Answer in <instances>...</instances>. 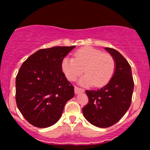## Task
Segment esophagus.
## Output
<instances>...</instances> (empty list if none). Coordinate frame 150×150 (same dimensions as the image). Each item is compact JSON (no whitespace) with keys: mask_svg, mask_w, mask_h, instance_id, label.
Wrapping results in <instances>:
<instances>
[{"mask_svg":"<svg viewBox=\"0 0 150 150\" xmlns=\"http://www.w3.org/2000/svg\"><path fill=\"white\" fill-rule=\"evenodd\" d=\"M84 92V89L79 88L77 87H75V94H79V93H82Z\"/></svg>","mask_w":150,"mask_h":150,"instance_id":"obj_1","label":"esophagus"}]
</instances>
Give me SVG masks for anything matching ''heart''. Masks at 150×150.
Here are the masks:
<instances>
[{
  "mask_svg": "<svg viewBox=\"0 0 150 150\" xmlns=\"http://www.w3.org/2000/svg\"><path fill=\"white\" fill-rule=\"evenodd\" d=\"M74 56L75 58L66 56L61 63L62 70L68 80L74 81L84 70L86 74L79 80L82 85L103 87L112 78L116 63L108 53L92 47H83L77 50Z\"/></svg>",
  "mask_w": 150,
  "mask_h": 150,
  "instance_id": "heart-1",
  "label": "heart"
}]
</instances>
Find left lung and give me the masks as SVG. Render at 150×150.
I'll use <instances>...</instances> for the list:
<instances>
[{
  "instance_id": "obj_1",
  "label": "left lung",
  "mask_w": 150,
  "mask_h": 150,
  "mask_svg": "<svg viewBox=\"0 0 150 150\" xmlns=\"http://www.w3.org/2000/svg\"><path fill=\"white\" fill-rule=\"evenodd\" d=\"M112 56L116 69L112 78L97 90H86L89 102L82 108L84 116L99 128L114 125L128 111L131 104L134 82L130 65L116 50L105 48Z\"/></svg>"
}]
</instances>
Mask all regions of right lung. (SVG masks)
Segmentation results:
<instances>
[{
    "instance_id": "right-lung-1",
    "label": "right lung",
    "mask_w": 150,
    "mask_h": 150,
    "mask_svg": "<svg viewBox=\"0 0 150 150\" xmlns=\"http://www.w3.org/2000/svg\"><path fill=\"white\" fill-rule=\"evenodd\" d=\"M75 46L40 49L22 63L16 77L17 106L29 123L47 128L61 117L74 97V87L63 73V59Z\"/></svg>"
}]
</instances>
